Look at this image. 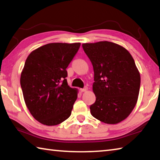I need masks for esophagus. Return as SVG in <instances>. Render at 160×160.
<instances>
[{
  "mask_svg": "<svg viewBox=\"0 0 160 160\" xmlns=\"http://www.w3.org/2000/svg\"><path fill=\"white\" fill-rule=\"evenodd\" d=\"M87 90H88V88H87V87H85V88H81V89H80V92H85V91H87Z\"/></svg>",
  "mask_w": 160,
  "mask_h": 160,
  "instance_id": "1",
  "label": "esophagus"
}]
</instances>
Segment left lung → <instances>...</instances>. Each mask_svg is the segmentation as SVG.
<instances>
[{"label": "left lung", "mask_w": 160, "mask_h": 160, "mask_svg": "<svg viewBox=\"0 0 160 160\" xmlns=\"http://www.w3.org/2000/svg\"><path fill=\"white\" fill-rule=\"evenodd\" d=\"M94 69L92 90L96 101L90 109L99 121L116 124L129 116L136 104L140 72L125 48L110 42L82 44Z\"/></svg>", "instance_id": "obj_1"}]
</instances>
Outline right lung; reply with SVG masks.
<instances>
[{
  "label": "right lung",
  "mask_w": 160,
  "mask_h": 160,
  "mask_svg": "<svg viewBox=\"0 0 160 160\" xmlns=\"http://www.w3.org/2000/svg\"><path fill=\"white\" fill-rule=\"evenodd\" d=\"M80 43H50L35 49L25 61L20 85L27 107L46 126H56L70 117L78 90L68 86L66 71Z\"/></svg>",
  "instance_id": "1"
}]
</instances>
